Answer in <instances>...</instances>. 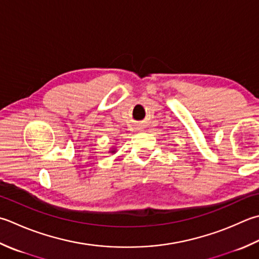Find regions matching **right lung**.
Here are the masks:
<instances>
[{
    "mask_svg": "<svg viewBox=\"0 0 259 259\" xmlns=\"http://www.w3.org/2000/svg\"><path fill=\"white\" fill-rule=\"evenodd\" d=\"M112 153H114V150H113V151H112Z\"/></svg>",
    "mask_w": 259,
    "mask_h": 259,
    "instance_id": "obj_1",
    "label": "right lung"
}]
</instances>
